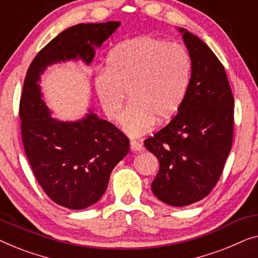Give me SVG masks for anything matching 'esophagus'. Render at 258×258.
Instances as JSON below:
<instances>
[{
	"instance_id": "obj_1",
	"label": "esophagus",
	"mask_w": 258,
	"mask_h": 258,
	"mask_svg": "<svg viewBox=\"0 0 258 258\" xmlns=\"http://www.w3.org/2000/svg\"><path fill=\"white\" fill-rule=\"evenodd\" d=\"M131 150H132L133 152H139L143 150V145L138 143V141L132 140L131 141Z\"/></svg>"
}]
</instances>
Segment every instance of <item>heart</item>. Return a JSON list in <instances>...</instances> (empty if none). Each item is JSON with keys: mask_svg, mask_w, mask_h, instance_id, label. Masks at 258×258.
<instances>
[{"mask_svg": "<svg viewBox=\"0 0 258 258\" xmlns=\"http://www.w3.org/2000/svg\"><path fill=\"white\" fill-rule=\"evenodd\" d=\"M190 58L184 46L153 36L118 44L106 59V71L94 78L98 99L108 119L115 120L126 100L122 130L131 137L146 133L157 121L175 114L189 82Z\"/></svg>", "mask_w": 258, "mask_h": 258, "instance_id": "obj_1", "label": "heart"}]
</instances>
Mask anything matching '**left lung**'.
Returning <instances> with one entry per match:
<instances>
[{
	"mask_svg": "<svg viewBox=\"0 0 258 258\" xmlns=\"http://www.w3.org/2000/svg\"><path fill=\"white\" fill-rule=\"evenodd\" d=\"M177 30L189 53V83L175 117L144 144L160 164L153 194L184 207L206 198L222 174L233 143L234 97L215 53L187 29Z\"/></svg>",
	"mask_w": 258,
	"mask_h": 258,
	"instance_id": "left-lung-1",
	"label": "left lung"
}]
</instances>
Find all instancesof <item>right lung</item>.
I'll list each match as a JSON object with an SVG mask.
<instances>
[{"label": "right lung", "mask_w": 258, "mask_h": 258, "mask_svg": "<svg viewBox=\"0 0 258 258\" xmlns=\"http://www.w3.org/2000/svg\"><path fill=\"white\" fill-rule=\"evenodd\" d=\"M119 25L110 21L68 28L37 53L24 79L20 119L25 154L45 194L69 209H84L100 200L112 169L128 153L130 141L92 110L76 121L51 117L43 99L41 76L61 61L90 65L96 49Z\"/></svg>", "instance_id": "add662e5"}]
</instances>
